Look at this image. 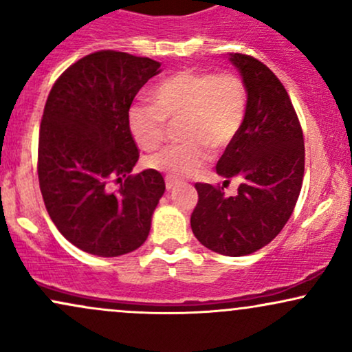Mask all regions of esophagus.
Returning <instances> with one entry per match:
<instances>
[{
	"mask_svg": "<svg viewBox=\"0 0 352 352\" xmlns=\"http://www.w3.org/2000/svg\"><path fill=\"white\" fill-rule=\"evenodd\" d=\"M177 184H179V180H177V179H172V177H165V187H167V190H172Z\"/></svg>",
	"mask_w": 352,
	"mask_h": 352,
	"instance_id": "34e87169",
	"label": "esophagus"
}]
</instances>
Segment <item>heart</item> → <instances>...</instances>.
Returning a JSON list of instances; mask_svg holds the SVG:
<instances>
[{"mask_svg": "<svg viewBox=\"0 0 352 352\" xmlns=\"http://www.w3.org/2000/svg\"><path fill=\"white\" fill-rule=\"evenodd\" d=\"M152 106L129 109V131L144 151H155L165 137V122L182 120L184 144L165 147L148 157V167L185 179L208 160V148L227 147L240 132L246 116V87L238 76L223 72L179 71L167 76L148 92Z\"/></svg>", "mask_w": 352, "mask_h": 352, "instance_id": "obj_1", "label": "heart"}]
</instances>
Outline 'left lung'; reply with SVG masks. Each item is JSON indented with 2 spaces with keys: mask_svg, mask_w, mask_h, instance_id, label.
Wrapping results in <instances>:
<instances>
[{
  "mask_svg": "<svg viewBox=\"0 0 352 352\" xmlns=\"http://www.w3.org/2000/svg\"><path fill=\"white\" fill-rule=\"evenodd\" d=\"M246 87V116L225 148L217 173L240 179L235 197L223 187L195 184L193 235L212 252L245 256L268 245L292 217L305 175L300 120L280 79L253 56L230 54Z\"/></svg>",
  "mask_w": 352,
  "mask_h": 352,
  "instance_id": "obj_1",
  "label": "left lung"
}]
</instances>
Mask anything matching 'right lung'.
<instances>
[{
	"instance_id": "1",
	"label": "right lung",
	"mask_w": 352,
	"mask_h": 352,
	"mask_svg": "<svg viewBox=\"0 0 352 352\" xmlns=\"http://www.w3.org/2000/svg\"><path fill=\"white\" fill-rule=\"evenodd\" d=\"M159 72L153 59L98 51L67 67L47 96L39 188L60 235L82 252L119 256L147 240L165 182L153 168L131 175L139 148L127 114L140 87Z\"/></svg>"
}]
</instances>
